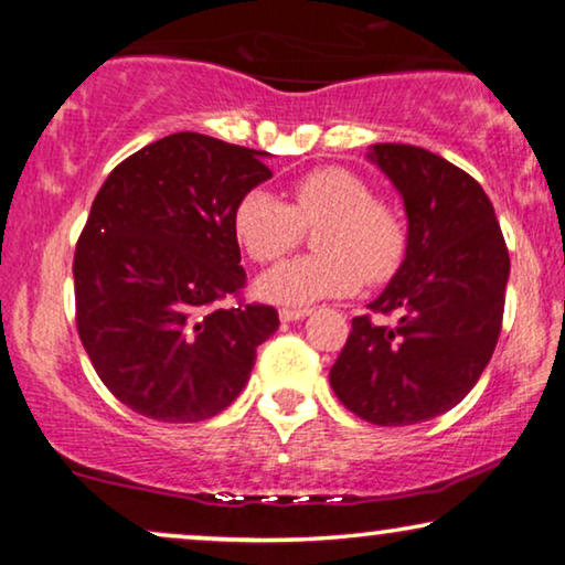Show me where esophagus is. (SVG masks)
Masks as SVG:
<instances>
[{"mask_svg":"<svg viewBox=\"0 0 565 565\" xmlns=\"http://www.w3.org/2000/svg\"><path fill=\"white\" fill-rule=\"evenodd\" d=\"M308 311H311V308H280V319L282 321H298V319H306Z\"/></svg>","mask_w":565,"mask_h":565,"instance_id":"1","label":"esophagus"}]
</instances>
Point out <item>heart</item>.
Instances as JSON below:
<instances>
[{
  "label": "heart",
  "mask_w": 565,
  "mask_h": 565,
  "mask_svg": "<svg viewBox=\"0 0 565 565\" xmlns=\"http://www.w3.org/2000/svg\"><path fill=\"white\" fill-rule=\"evenodd\" d=\"M308 254L282 262L259 280L267 300L306 306L321 298L350 296L365 277L385 282L404 265L408 228L388 200L375 198L373 184L352 169L327 164L290 184V203L265 188L246 190L231 211V231L257 265H273L296 249L303 228H313Z\"/></svg>",
  "instance_id": "obj_1"
}]
</instances>
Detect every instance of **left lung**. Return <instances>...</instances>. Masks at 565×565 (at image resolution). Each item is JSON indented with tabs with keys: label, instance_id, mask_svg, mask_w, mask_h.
<instances>
[{
	"label": "left lung",
	"instance_id": "obj_1",
	"mask_svg": "<svg viewBox=\"0 0 565 565\" xmlns=\"http://www.w3.org/2000/svg\"><path fill=\"white\" fill-rule=\"evenodd\" d=\"M370 159L404 195L408 249L377 316H354L331 367L337 398L377 427H408L450 412L489 365L504 319L509 252L489 195L427 149L375 143Z\"/></svg>",
	"mask_w": 565,
	"mask_h": 565
}]
</instances>
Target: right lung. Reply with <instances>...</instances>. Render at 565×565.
Returning a JSON list of instances; mask_svg holds the SVG:
<instances>
[{"mask_svg":"<svg viewBox=\"0 0 565 565\" xmlns=\"http://www.w3.org/2000/svg\"><path fill=\"white\" fill-rule=\"evenodd\" d=\"M259 157L172 134L122 159L92 203L74 252L76 331L99 381L136 414H221L280 327L273 306L244 300L231 231L236 200L273 177Z\"/></svg>","mask_w":565,"mask_h":565,"instance_id":"1","label":"right lung"}]
</instances>
